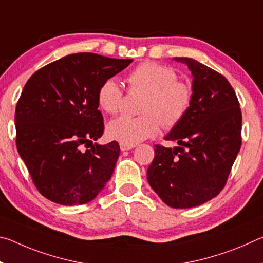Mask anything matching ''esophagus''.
Returning <instances> with one entry per match:
<instances>
[{
  "mask_svg": "<svg viewBox=\"0 0 263 263\" xmlns=\"http://www.w3.org/2000/svg\"><path fill=\"white\" fill-rule=\"evenodd\" d=\"M121 151H128V149H132L135 146H130V145H125V144H121Z\"/></svg>",
  "mask_w": 263,
  "mask_h": 263,
  "instance_id": "esophagus-1",
  "label": "esophagus"
}]
</instances>
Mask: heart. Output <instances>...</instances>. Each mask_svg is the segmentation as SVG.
Masks as SVG:
<instances>
[{"mask_svg":"<svg viewBox=\"0 0 263 263\" xmlns=\"http://www.w3.org/2000/svg\"><path fill=\"white\" fill-rule=\"evenodd\" d=\"M130 91H144L137 117L121 116L108 125V136L121 144L135 146L154 137L161 125L173 128L185 118L193 103L194 90L190 83L179 79L176 69L153 61L137 65L127 74ZM124 90L115 79L104 80L97 91L100 108L110 115L122 110Z\"/></svg>","mask_w":263,"mask_h":263,"instance_id":"1","label":"heart"}]
</instances>
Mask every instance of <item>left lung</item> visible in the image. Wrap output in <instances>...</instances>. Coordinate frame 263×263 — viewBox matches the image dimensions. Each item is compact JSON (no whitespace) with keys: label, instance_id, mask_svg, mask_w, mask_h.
Returning <instances> with one entry per match:
<instances>
[{"label":"left lung","instance_id":"8db88e82","mask_svg":"<svg viewBox=\"0 0 263 263\" xmlns=\"http://www.w3.org/2000/svg\"><path fill=\"white\" fill-rule=\"evenodd\" d=\"M193 73L190 110L166 137L180 146L155 145L147 181L174 209L201 205L220 193L241 147L242 115L224 75L190 58H175Z\"/></svg>","mask_w":263,"mask_h":263}]
</instances>
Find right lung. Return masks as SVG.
Segmentation results:
<instances>
[{
	"instance_id": "right-lung-1",
	"label": "right lung",
	"mask_w": 263,
	"mask_h": 263,
	"mask_svg": "<svg viewBox=\"0 0 263 263\" xmlns=\"http://www.w3.org/2000/svg\"><path fill=\"white\" fill-rule=\"evenodd\" d=\"M132 59L75 53L44 66L16 105V146L33 184L62 205L94 199L111 179L119 145L92 144L104 132L97 91Z\"/></svg>"
}]
</instances>
